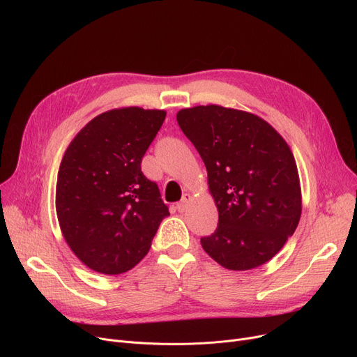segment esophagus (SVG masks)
<instances>
[{
    "label": "esophagus",
    "mask_w": 357,
    "mask_h": 357,
    "mask_svg": "<svg viewBox=\"0 0 357 357\" xmlns=\"http://www.w3.org/2000/svg\"><path fill=\"white\" fill-rule=\"evenodd\" d=\"M190 201H191V195H190V194H185V195L182 197V199L176 204V210H178L179 213H183L186 208H188Z\"/></svg>",
    "instance_id": "obj_1"
}]
</instances>
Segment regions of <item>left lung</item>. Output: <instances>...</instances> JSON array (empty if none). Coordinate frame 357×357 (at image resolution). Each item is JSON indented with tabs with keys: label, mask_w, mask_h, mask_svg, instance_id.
I'll use <instances>...</instances> for the list:
<instances>
[{
	"label": "left lung",
	"mask_w": 357,
	"mask_h": 357,
	"mask_svg": "<svg viewBox=\"0 0 357 357\" xmlns=\"http://www.w3.org/2000/svg\"><path fill=\"white\" fill-rule=\"evenodd\" d=\"M208 174L218 226L201 246L230 271L266 264L301 218V185L289 146L265 120L221 105L176 114Z\"/></svg>",
	"instance_id": "obj_1"
}]
</instances>
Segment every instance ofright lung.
<instances>
[{"mask_svg": "<svg viewBox=\"0 0 357 357\" xmlns=\"http://www.w3.org/2000/svg\"><path fill=\"white\" fill-rule=\"evenodd\" d=\"M165 117L163 109H109L66 149L56 214L70 250L92 271L119 275L135 268L169 215L156 182L140 166Z\"/></svg>", "mask_w": 357, "mask_h": 357, "instance_id": "1", "label": "right lung"}]
</instances>
